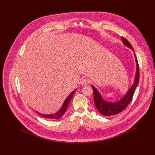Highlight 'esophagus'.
<instances>
[{
	"mask_svg": "<svg viewBox=\"0 0 155 155\" xmlns=\"http://www.w3.org/2000/svg\"><path fill=\"white\" fill-rule=\"evenodd\" d=\"M88 83H89V81H88V80H87V79H86V78H83V79H82L81 81V84L82 85H83V86L86 85V84H87Z\"/></svg>",
	"mask_w": 155,
	"mask_h": 155,
	"instance_id": "obj_1",
	"label": "esophagus"
}]
</instances>
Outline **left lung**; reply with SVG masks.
I'll list each match as a JSON object with an SVG mask.
<instances>
[{"label":"left lung","instance_id":"8db88e82","mask_svg":"<svg viewBox=\"0 0 155 155\" xmlns=\"http://www.w3.org/2000/svg\"><path fill=\"white\" fill-rule=\"evenodd\" d=\"M122 41L126 46L131 48L134 51L133 48H132L130 43L123 37H121ZM136 61L137 64V69H136V77L134 79V83L132 84V86L130 87V89L128 90L127 93L125 96L120 101L114 102V103H110L105 101L102 97H101L100 93L97 90L96 88L92 86V88L93 90V95H94V101L96 105V107L99 113L104 116H110V115H117L120 112H121L127 106V105L131 102L133 97V94L135 91V89L138 85L139 81V67L138 61L137 57L135 54Z\"/></svg>","mask_w":155,"mask_h":155}]
</instances>
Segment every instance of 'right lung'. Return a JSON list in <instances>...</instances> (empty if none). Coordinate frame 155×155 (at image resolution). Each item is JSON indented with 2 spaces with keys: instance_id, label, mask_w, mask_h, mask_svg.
Returning <instances> with one entry per match:
<instances>
[{
  "instance_id": "right-lung-1",
  "label": "right lung",
  "mask_w": 155,
  "mask_h": 155,
  "mask_svg": "<svg viewBox=\"0 0 155 155\" xmlns=\"http://www.w3.org/2000/svg\"><path fill=\"white\" fill-rule=\"evenodd\" d=\"M76 91V90H75L74 91H73L69 96L68 97L66 98V99L65 100L64 102L63 103L61 108L59 109V111L58 112H56V114H51V115H43V114H41L38 112H36L38 114H39L40 115H41V117H43L44 118H50V119H59L65 113L66 109H67L68 108V106L75 93V91Z\"/></svg>"
}]
</instances>
